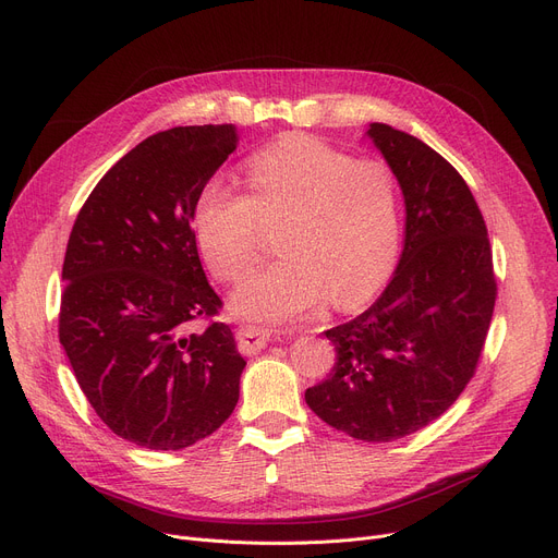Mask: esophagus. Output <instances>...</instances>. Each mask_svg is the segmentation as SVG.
I'll return each instance as SVG.
<instances>
[{"label":"esophagus","instance_id":"1","mask_svg":"<svg viewBox=\"0 0 558 558\" xmlns=\"http://www.w3.org/2000/svg\"><path fill=\"white\" fill-rule=\"evenodd\" d=\"M276 337V332L267 330V328H255V326H242L238 332V341H240V350L244 353H259V350L269 343V339Z\"/></svg>","mask_w":558,"mask_h":558}]
</instances>
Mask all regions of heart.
Masks as SVG:
<instances>
[{"mask_svg":"<svg viewBox=\"0 0 558 558\" xmlns=\"http://www.w3.org/2000/svg\"><path fill=\"white\" fill-rule=\"evenodd\" d=\"M248 196L205 183L194 232L208 269L242 282L259 262L262 226L284 221L280 262L251 278L232 299L253 320L301 318L328 299L337 310L368 301L398 253V196L391 169L353 160L310 135H287L246 165Z\"/></svg>","mask_w":558,"mask_h":558,"instance_id":"heart-1","label":"heart"}]
</instances>
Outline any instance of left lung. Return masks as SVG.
<instances>
[{
    "instance_id": "obj_1",
    "label": "left lung",
    "mask_w": 558,
    "mask_h": 558,
    "mask_svg": "<svg viewBox=\"0 0 558 558\" xmlns=\"http://www.w3.org/2000/svg\"><path fill=\"white\" fill-rule=\"evenodd\" d=\"M366 135L400 183L404 246L383 296L326 332L337 362L305 400L330 427L387 444L436 421L471 383L497 284L484 217L459 171L389 124Z\"/></svg>"
}]
</instances>
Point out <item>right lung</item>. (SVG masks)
Wrapping results in <instances>:
<instances>
[{
	"instance_id": "1",
	"label": "right lung",
	"mask_w": 558,
	"mask_h": 558,
	"mask_svg": "<svg viewBox=\"0 0 558 558\" xmlns=\"http://www.w3.org/2000/svg\"><path fill=\"white\" fill-rule=\"evenodd\" d=\"M232 124L142 140L87 196L63 262L58 337L97 416L126 441L183 450L219 429L246 366L196 251L194 205L238 149ZM196 319H208L201 331Z\"/></svg>"
}]
</instances>
